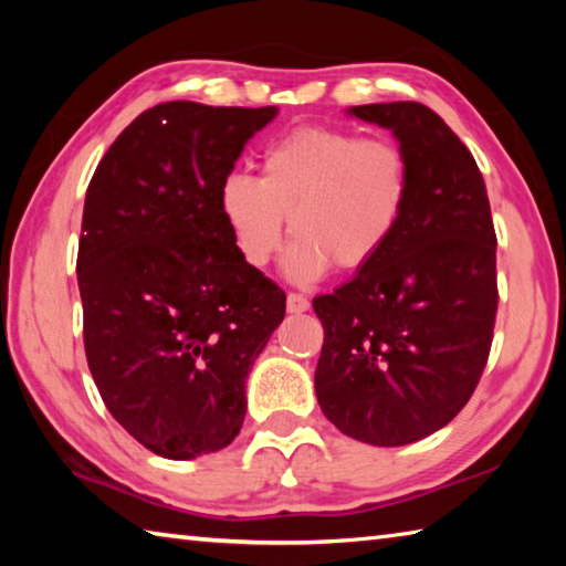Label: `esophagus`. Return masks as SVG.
I'll return each mask as SVG.
<instances>
[{
    "label": "esophagus",
    "instance_id": "obj_1",
    "mask_svg": "<svg viewBox=\"0 0 566 566\" xmlns=\"http://www.w3.org/2000/svg\"><path fill=\"white\" fill-rule=\"evenodd\" d=\"M310 310V300H306L304 294H296V292H292L290 296H286V312H292V314H302V312H306Z\"/></svg>",
    "mask_w": 566,
    "mask_h": 566
}]
</instances>
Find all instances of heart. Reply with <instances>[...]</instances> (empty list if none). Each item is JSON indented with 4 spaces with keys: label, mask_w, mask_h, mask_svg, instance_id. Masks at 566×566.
<instances>
[{
    "label": "heart",
    "mask_w": 566,
    "mask_h": 566,
    "mask_svg": "<svg viewBox=\"0 0 566 566\" xmlns=\"http://www.w3.org/2000/svg\"><path fill=\"white\" fill-rule=\"evenodd\" d=\"M411 167L389 139L302 127L260 157V179L229 171L217 207L242 262L262 270L280 252L284 217L294 242L286 272L314 282L329 270L354 272L375 262L407 212Z\"/></svg>",
    "instance_id": "1"
}]
</instances>
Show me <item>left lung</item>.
<instances>
[{"instance_id": "obj_1", "label": "left lung", "mask_w": 566, "mask_h": 566, "mask_svg": "<svg viewBox=\"0 0 566 566\" xmlns=\"http://www.w3.org/2000/svg\"><path fill=\"white\" fill-rule=\"evenodd\" d=\"M411 167L407 212L375 262L314 296L317 401L357 442L405 447L449 424L482 377L496 314V237L476 161L419 102L349 107Z\"/></svg>"}]
</instances>
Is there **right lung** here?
Wrapping results in <instances>:
<instances>
[{
	"mask_svg": "<svg viewBox=\"0 0 566 566\" xmlns=\"http://www.w3.org/2000/svg\"><path fill=\"white\" fill-rule=\"evenodd\" d=\"M276 112L157 104L90 181L84 352L112 417L165 459L234 442L249 371L284 319V292L242 262L217 207L219 181Z\"/></svg>",
	"mask_w": 566,
	"mask_h": 566,
	"instance_id": "right-lung-1",
	"label": "right lung"
}]
</instances>
